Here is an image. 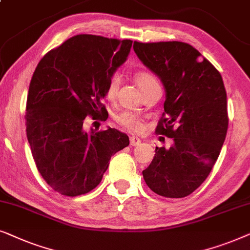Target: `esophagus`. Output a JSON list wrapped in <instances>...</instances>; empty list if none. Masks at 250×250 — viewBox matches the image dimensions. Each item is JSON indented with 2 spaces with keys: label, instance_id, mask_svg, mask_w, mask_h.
<instances>
[{
  "label": "esophagus",
  "instance_id": "esophagus-1",
  "mask_svg": "<svg viewBox=\"0 0 250 250\" xmlns=\"http://www.w3.org/2000/svg\"><path fill=\"white\" fill-rule=\"evenodd\" d=\"M129 143H131V146H139L140 143H141V140H140L138 136H131V138H129Z\"/></svg>",
  "mask_w": 250,
  "mask_h": 250
}]
</instances>
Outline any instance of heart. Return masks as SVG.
<instances>
[{"label":"heart","instance_id":"heart-1","mask_svg":"<svg viewBox=\"0 0 250 250\" xmlns=\"http://www.w3.org/2000/svg\"><path fill=\"white\" fill-rule=\"evenodd\" d=\"M135 80L140 88H141L143 92H146L150 87L157 84L156 78L153 77L151 74H149L148 71H140V73L136 74ZM119 85H121V75L118 73H114L108 81V85H107L108 99H110V100L115 99L119 88ZM116 119H117V122L123 126V127H125L126 129H128V131L131 132L139 133L143 129V123L141 121V118L132 111H128V110L122 111L121 114L116 116Z\"/></svg>","mask_w":250,"mask_h":250}]
</instances>
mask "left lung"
<instances>
[{
    "instance_id": "8db88e82",
    "label": "left lung",
    "mask_w": 250,
    "mask_h": 250,
    "mask_svg": "<svg viewBox=\"0 0 250 250\" xmlns=\"http://www.w3.org/2000/svg\"><path fill=\"white\" fill-rule=\"evenodd\" d=\"M139 59L166 91L157 134L173 139L169 149L156 146L143 179L153 192L183 198L198 189L220 156L227 136V91L216 68L190 44L134 42Z\"/></svg>"
}]
</instances>
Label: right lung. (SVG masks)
Here are the masks:
<instances>
[{
  "instance_id": "1",
  "label": "right lung",
  "mask_w": 250,
  "mask_h": 250,
  "mask_svg": "<svg viewBox=\"0 0 250 250\" xmlns=\"http://www.w3.org/2000/svg\"><path fill=\"white\" fill-rule=\"evenodd\" d=\"M132 43L81 34L49 51L34 71L26 104L27 139L40 174L62 196L97 188L111 156L129 145L118 129L87 133L84 126L85 117L108 118L101 101Z\"/></svg>"
}]
</instances>
